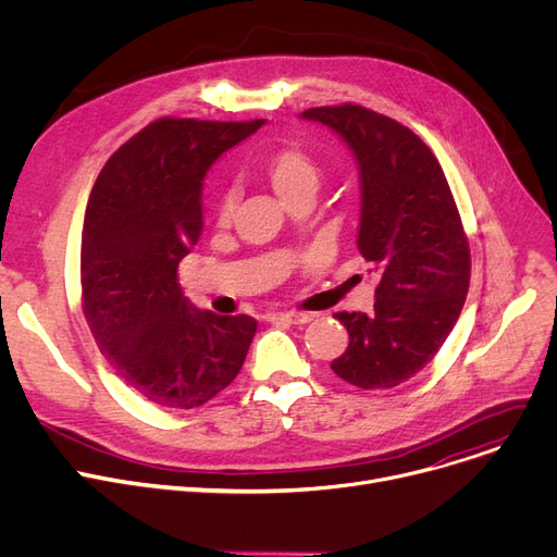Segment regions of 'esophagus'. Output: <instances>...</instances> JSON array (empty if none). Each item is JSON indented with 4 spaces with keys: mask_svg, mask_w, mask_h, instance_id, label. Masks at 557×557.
Returning a JSON list of instances; mask_svg holds the SVG:
<instances>
[{
    "mask_svg": "<svg viewBox=\"0 0 557 557\" xmlns=\"http://www.w3.org/2000/svg\"><path fill=\"white\" fill-rule=\"evenodd\" d=\"M268 321H281V323H292V325H304L312 321L310 312H270Z\"/></svg>",
    "mask_w": 557,
    "mask_h": 557,
    "instance_id": "esophagus-1",
    "label": "esophagus"
}]
</instances>
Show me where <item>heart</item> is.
<instances>
[{"label": "heart", "instance_id": "obj_1", "mask_svg": "<svg viewBox=\"0 0 557 557\" xmlns=\"http://www.w3.org/2000/svg\"><path fill=\"white\" fill-rule=\"evenodd\" d=\"M265 175L274 190L285 200L289 193L301 186L317 184V166L304 150L294 146H283L268 154L265 159ZM234 211V195L226 193L220 202V220H226Z\"/></svg>", "mask_w": 557, "mask_h": 557}]
</instances>
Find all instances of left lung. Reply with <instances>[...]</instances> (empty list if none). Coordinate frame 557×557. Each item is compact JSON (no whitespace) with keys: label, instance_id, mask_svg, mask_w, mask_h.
Segmentation results:
<instances>
[{"label":"left lung","instance_id":"8db88e82","mask_svg":"<svg viewBox=\"0 0 557 557\" xmlns=\"http://www.w3.org/2000/svg\"><path fill=\"white\" fill-rule=\"evenodd\" d=\"M359 169L357 249L377 272L373 312H337L348 348L331 369L359 388H391L428 367L459 319L470 247L434 152L398 121L362 106L312 108Z\"/></svg>","mask_w":557,"mask_h":557}]
</instances>
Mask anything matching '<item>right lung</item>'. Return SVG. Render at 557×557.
Here are the masks:
<instances>
[{
  "mask_svg": "<svg viewBox=\"0 0 557 557\" xmlns=\"http://www.w3.org/2000/svg\"><path fill=\"white\" fill-rule=\"evenodd\" d=\"M265 119H159L91 188L81 240L83 312L121 380L163 409H195L240 373L256 319L198 310L177 265L202 234V182Z\"/></svg>",
  "mask_w": 557,
  "mask_h": 557,
  "instance_id": "add662e5",
  "label": "right lung"
}]
</instances>
